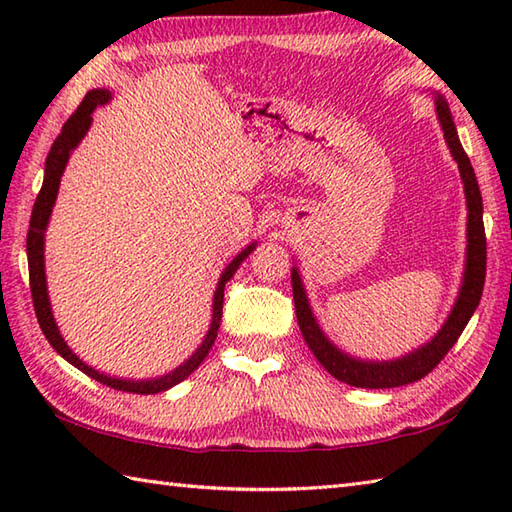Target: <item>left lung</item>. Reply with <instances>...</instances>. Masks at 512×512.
I'll return each mask as SVG.
<instances>
[{"mask_svg":"<svg viewBox=\"0 0 512 512\" xmlns=\"http://www.w3.org/2000/svg\"><path fill=\"white\" fill-rule=\"evenodd\" d=\"M436 114L440 127L444 132V140L451 149L453 160L458 162L460 176L464 182V195H466V209H469V217H466V264H464V277L462 286L455 299L453 308L449 312L447 321L442 323L438 334H433V339L420 345L418 350H413L405 356L394 358V361H363V358H354L339 350L314 317L310 308V301L303 288V281L297 266H292V297H295V310L299 330L306 339L312 354L317 356V361L328 369V372L352 387H365V389H389L416 383V380L427 376L433 367H436L455 341L460 339L466 323L471 321L475 308L480 306L482 290H484V277H486V235H484V206H482V193L477 187L475 171L471 167V160L466 156V151L458 138V129H455L453 116L449 110V103L444 101V96L436 94Z\"/></svg>","mask_w":512,"mask_h":512,"instance_id":"obj_1","label":"left lung"}]
</instances>
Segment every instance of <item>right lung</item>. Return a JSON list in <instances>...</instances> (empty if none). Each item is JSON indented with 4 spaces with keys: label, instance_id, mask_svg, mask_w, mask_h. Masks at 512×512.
<instances>
[{
    "label": "right lung",
    "instance_id": "add662e5",
    "mask_svg": "<svg viewBox=\"0 0 512 512\" xmlns=\"http://www.w3.org/2000/svg\"><path fill=\"white\" fill-rule=\"evenodd\" d=\"M110 99H112V92L103 90V88L85 94L83 103L76 107V112L68 118V121H65L61 134L57 136V140H54L50 147V154L46 158V169H43V184H41V191L35 200V206H32L30 228H28V239H26L30 292H32V303H35V312H37V321H39L41 332L46 334V339L54 347V352L61 354L70 365L81 369V372L88 374L90 378L99 380V383L112 387V389H118V391H129V394H160V391H167L173 385L182 383L187 376H191L195 369L200 367L206 354H209V350L215 343L217 330H220L226 281L235 275V270L242 266V262L250 253H253L257 242L248 244L242 253H237L233 257V262L224 268V273L220 275V281H217V288L213 295V319L209 325V332H206L204 341L198 350H195L182 365H178L176 369H171L169 374L158 376V378L127 380V378H116L110 374H103V372H99V369H94L92 365L83 363L81 358L70 350V345L65 343V339L57 328V321H54V317H52V308H50V299H48V284H46V262H43V242H46V228H48L50 215H52V206H54V202H57L61 176L65 171V165H68L70 154L76 149V145L81 143L83 136L88 134V129L92 125V112L99 105L110 103Z\"/></svg>",
    "mask_w": 512,
    "mask_h": 512
}]
</instances>
